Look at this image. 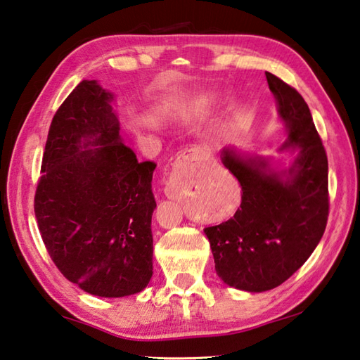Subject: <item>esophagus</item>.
Wrapping results in <instances>:
<instances>
[{
    "label": "esophagus",
    "instance_id": "obj_1",
    "mask_svg": "<svg viewBox=\"0 0 360 360\" xmlns=\"http://www.w3.org/2000/svg\"><path fill=\"white\" fill-rule=\"evenodd\" d=\"M179 160L174 163L176 167L178 165H186L187 162H201V160H209V154L205 151V149L202 148H200V146H193V148H191V149H186L184 153H182L179 158H178ZM168 191V188H167Z\"/></svg>",
    "mask_w": 360,
    "mask_h": 360
}]
</instances>
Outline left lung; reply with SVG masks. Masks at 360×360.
<instances>
[{
	"label": "left lung",
	"mask_w": 360,
	"mask_h": 360,
	"mask_svg": "<svg viewBox=\"0 0 360 360\" xmlns=\"http://www.w3.org/2000/svg\"><path fill=\"white\" fill-rule=\"evenodd\" d=\"M280 117L288 127L282 149L299 148L292 165L274 172L264 159L224 149L221 162L239 181L240 207L207 226L217 276L238 290L276 288L302 266L321 240L329 215L328 155L304 97L266 72Z\"/></svg>",
	"instance_id": "8db88e82"
}]
</instances>
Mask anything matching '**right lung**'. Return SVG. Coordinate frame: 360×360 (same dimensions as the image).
<instances>
[{
    "mask_svg": "<svg viewBox=\"0 0 360 360\" xmlns=\"http://www.w3.org/2000/svg\"><path fill=\"white\" fill-rule=\"evenodd\" d=\"M112 101L96 80L77 84L51 120L34 195L55 266L101 297L140 292L153 277L155 163L121 141Z\"/></svg>",
    "mask_w": 360,
    "mask_h": 360,
    "instance_id": "add662e5",
    "label": "right lung"
}]
</instances>
